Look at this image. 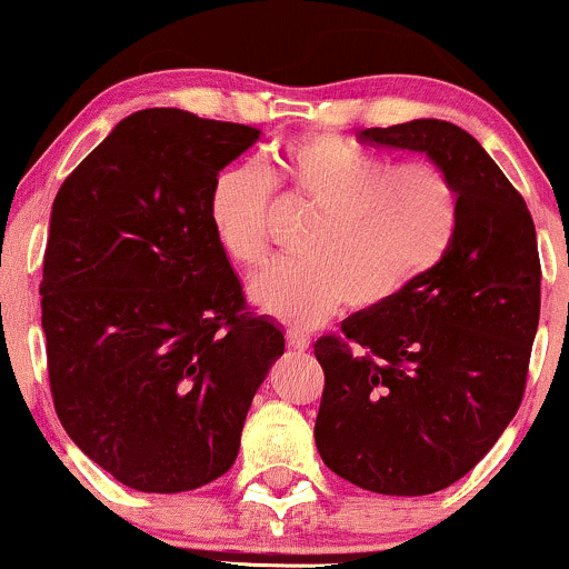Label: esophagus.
<instances>
[{
  "instance_id": "esophagus-1",
  "label": "esophagus",
  "mask_w": 569,
  "mask_h": 569,
  "mask_svg": "<svg viewBox=\"0 0 569 569\" xmlns=\"http://www.w3.org/2000/svg\"><path fill=\"white\" fill-rule=\"evenodd\" d=\"M286 342H289V348H291V350H299V352H305L307 348H310V337L299 335L297 329H289V331H286Z\"/></svg>"
}]
</instances>
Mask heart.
Here are the masks:
<instances>
[{"label":"heart","instance_id":"1","mask_svg":"<svg viewBox=\"0 0 569 569\" xmlns=\"http://www.w3.org/2000/svg\"><path fill=\"white\" fill-rule=\"evenodd\" d=\"M286 198L318 208L299 240L305 259L276 262L251 283L264 316L316 329L342 305L380 310L447 257L457 227L452 179L430 160L390 166L339 136L316 133L278 149L270 171ZM221 251L259 267L270 248V181L257 166L224 168L208 192Z\"/></svg>","mask_w":569,"mask_h":569}]
</instances>
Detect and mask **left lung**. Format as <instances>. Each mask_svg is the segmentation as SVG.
Here are the masks:
<instances>
[{
  "mask_svg": "<svg viewBox=\"0 0 569 569\" xmlns=\"http://www.w3.org/2000/svg\"><path fill=\"white\" fill-rule=\"evenodd\" d=\"M358 139L428 154L457 192L441 264L316 342L323 462L369 492L411 498L462 479L519 409L540 318L538 240L525 198L462 128L411 120Z\"/></svg>",
  "mask_w": 569,
  "mask_h": 569,
  "instance_id": "left-lung-1",
  "label": "left lung"
}]
</instances>
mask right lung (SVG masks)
<instances>
[{"mask_svg": "<svg viewBox=\"0 0 569 569\" xmlns=\"http://www.w3.org/2000/svg\"><path fill=\"white\" fill-rule=\"evenodd\" d=\"M262 130L141 109L53 200L42 331L69 439L139 492H187L232 468L283 331L248 312L208 192Z\"/></svg>", "mask_w": 569, "mask_h": 569, "instance_id": "right-lung-1", "label": "right lung"}]
</instances>
